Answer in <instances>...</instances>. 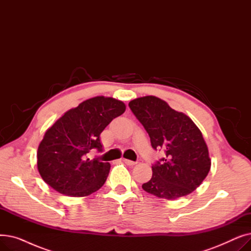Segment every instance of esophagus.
Listing matches in <instances>:
<instances>
[{
	"instance_id": "obj_1",
	"label": "esophagus",
	"mask_w": 251,
	"mask_h": 251,
	"mask_svg": "<svg viewBox=\"0 0 251 251\" xmlns=\"http://www.w3.org/2000/svg\"><path fill=\"white\" fill-rule=\"evenodd\" d=\"M126 165H128V166H134L136 163L135 162H133V161H130V160H127V159H123L122 160Z\"/></svg>"
}]
</instances>
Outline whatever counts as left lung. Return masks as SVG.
I'll use <instances>...</instances> for the list:
<instances>
[{
    "instance_id": "1",
    "label": "left lung",
    "mask_w": 251,
    "mask_h": 251,
    "mask_svg": "<svg viewBox=\"0 0 251 251\" xmlns=\"http://www.w3.org/2000/svg\"><path fill=\"white\" fill-rule=\"evenodd\" d=\"M129 108L147 130L152 149L166 154L152 165V177L142 184L143 190L169 201L193 192L210 169L207 146L199 127L188 116L153 96L131 100Z\"/></svg>"
}]
</instances>
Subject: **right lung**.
I'll use <instances>...</instances> for the list:
<instances>
[{"instance_id":"obj_1","label":"right lung","mask_w":251,"mask_h":251,"mask_svg":"<svg viewBox=\"0 0 251 251\" xmlns=\"http://www.w3.org/2000/svg\"><path fill=\"white\" fill-rule=\"evenodd\" d=\"M126 110L123 101L96 97L66 112L50 127L37 149V169L56 191L82 197L98 191L111 165L88 159L91 150L102 151L100 135L113 119Z\"/></svg>"}]
</instances>
